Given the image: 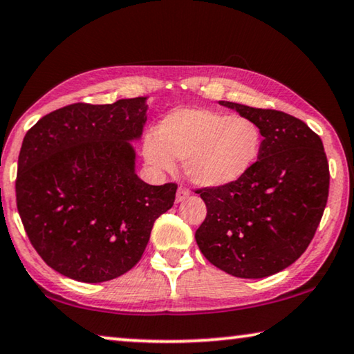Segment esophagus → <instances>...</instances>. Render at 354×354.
I'll use <instances>...</instances> for the list:
<instances>
[{"instance_id":"1","label":"esophagus","mask_w":354,"mask_h":354,"mask_svg":"<svg viewBox=\"0 0 354 354\" xmlns=\"http://www.w3.org/2000/svg\"><path fill=\"white\" fill-rule=\"evenodd\" d=\"M188 196H189L188 189L183 188V187H178L177 193H176V203H180V201H183V199H187Z\"/></svg>"}]
</instances>
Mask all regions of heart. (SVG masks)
Instances as JSON below:
<instances>
[{
  "instance_id": "b5f03b06",
  "label": "heart",
  "mask_w": 354,
  "mask_h": 354,
  "mask_svg": "<svg viewBox=\"0 0 354 354\" xmlns=\"http://www.w3.org/2000/svg\"><path fill=\"white\" fill-rule=\"evenodd\" d=\"M260 126L248 116L182 109L166 115L156 134L143 140V156L158 171L183 161L187 178L203 188H220L248 176L262 151Z\"/></svg>"
}]
</instances>
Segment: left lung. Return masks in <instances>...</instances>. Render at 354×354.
<instances>
[{
  "mask_svg": "<svg viewBox=\"0 0 354 354\" xmlns=\"http://www.w3.org/2000/svg\"><path fill=\"white\" fill-rule=\"evenodd\" d=\"M262 129V151L232 185L199 188L207 215L194 238L204 257L236 278L288 268L313 239L329 196V165L319 136L284 111L220 100Z\"/></svg>",
  "mask_w": 354,
  "mask_h": 354,
  "instance_id": "8db88e82",
  "label": "left lung"
}]
</instances>
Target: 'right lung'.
<instances>
[{
    "label": "right lung",
    "instance_id": "right-lung-1",
    "mask_svg": "<svg viewBox=\"0 0 354 354\" xmlns=\"http://www.w3.org/2000/svg\"><path fill=\"white\" fill-rule=\"evenodd\" d=\"M147 97L73 104L46 115L24 137L15 198L30 243L50 268L104 283L139 262L155 220L172 207L176 183L136 174Z\"/></svg>",
    "mask_w": 354,
    "mask_h": 354
}]
</instances>
